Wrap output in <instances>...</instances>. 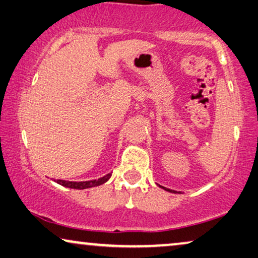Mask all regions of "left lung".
Here are the masks:
<instances>
[{
  "label": "left lung",
  "instance_id": "8db88e82",
  "mask_svg": "<svg viewBox=\"0 0 258 258\" xmlns=\"http://www.w3.org/2000/svg\"><path fill=\"white\" fill-rule=\"evenodd\" d=\"M159 187L160 188H162V189H165V190H167V191H170V193H174V194H181V191H176V190H173V189H169V188H166V187H162V186H160V184H158Z\"/></svg>",
  "mask_w": 258,
  "mask_h": 258
}]
</instances>
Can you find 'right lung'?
<instances>
[{"instance_id": "right-lung-1", "label": "right lung", "mask_w": 258, "mask_h": 258, "mask_svg": "<svg viewBox=\"0 0 258 258\" xmlns=\"http://www.w3.org/2000/svg\"><path fill=\"white\" fill-rule=\"evenodd\" d=\"M111 177V173L106 174V175L99 177L96 180H90V181H67V180H56V182L60 186L72 188V189H86V188H92L100 186L106 182V181Z\"/></svg>"}]
</instances>
